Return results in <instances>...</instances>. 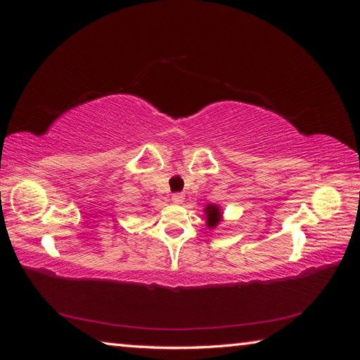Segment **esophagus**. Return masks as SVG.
<instances>
[{"label": "esophagus", "instance_id": "obj_1", "mask_svg": "<svg viewBox=\"0 0 360 360\" xmlns=\"http://www.w3.org/2000/svg\"><path fill=\"white\" fill-rule=\"evenodd\" d=\"M171 200H172V202L181 204V202H183V200H184V195H183V193H180V192H177V193H172Z\"/></svg>", "mask_w": 360, "mask_h": 360}]
</instances>
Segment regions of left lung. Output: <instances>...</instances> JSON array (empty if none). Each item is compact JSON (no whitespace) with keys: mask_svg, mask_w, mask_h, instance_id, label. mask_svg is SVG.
<instances>
[{"mask_svg":"<svg viewBox=\"0 0 360 360\" xmlns=\"http://www.w3.org/2000/svg\"><path fill=\"white\" fill-rule=\"evenodd\" d=\"M204 212L207 216V226L209 228H214L222 221V212L216 204H207Z\"/></svg>","mask_w":360,"mask_h":360,"instance_id":"left-lung-1","label":"left lung"}]
</instances>
